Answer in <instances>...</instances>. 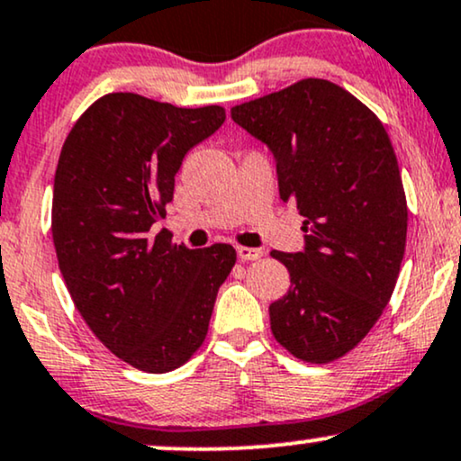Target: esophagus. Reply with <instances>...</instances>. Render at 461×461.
I'll use <instances>...</instances> for the list:
<instances>
[{
    "mask_svg": "<svg viewBox=\"0 0 461 461\" xmlns=\"http://www.w3.org/2000/svg\"><path fill=\"white\" fill-rule=\"evenodd\" d=\"M236 253L242 262H255V259H259L264 255L262 249H249V247H238Z\"/></svg>",
    "mask_w": 461,
    "mask_h": 461,
    "instance_id": "obj_1",
    "label": "esophagus"
}]
</instances>
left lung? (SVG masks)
<instances>
[{"label":"left lung","mask_w":461,"mask_h":461,"mask_svg":"<svg viewBox=\"0 0 461 461\" xmlns=\"http://www.w3.org/2000/svg\"><path fill=\"white\" fill-rule=\"evenodd\" d=\"M273 154L279 195L304 216V247L273 251L290 290L270 304L275 339L307 363H330L378 321L406 251L408 206L382 122L326 79L231 109Z\"/></svg>","instance_id":"obj_1"}]
</instances>
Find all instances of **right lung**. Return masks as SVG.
<instances>
[{
  "mask_svg": "<svg viewBox=\"0 0 461 461\" xmlns=\"http://www.w3.org/2000/svg\"><path fill=\"white\" fill-rule=\"evenodd\" d=\"M225 122L210 104L182 109L140 94L98 98L66 137L53 182L51 231L75 307L115 357L177 369L206 339L236 249H186L152 225L174 199L188 149Z\"/></svg>",
  "mask_w": 461,
  "mask_h": 461,
  "instance_id": "add662e5",
  "label": "right lung"
}]
</instances>
